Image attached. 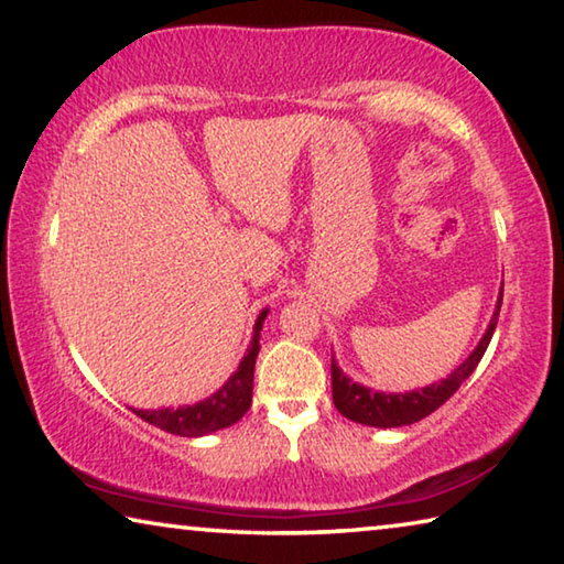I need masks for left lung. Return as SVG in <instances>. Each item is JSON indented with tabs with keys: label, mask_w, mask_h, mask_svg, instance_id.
<instances>
[{
	"label": "left lung",
	"mask_w": 564,
	"mask_h": 564,
	"mask_svg": "<svg viewBox=\"0 0 564 564\" xmlns=\"http://www.w3.org/2000/svg\"><path fill=\"white\" fill-rule=\"evenodd\" d=\"M500 305H502V289H500L498 308L492 313L490 326L485 330V336L480 338V343H477V348L470 352V356H467L451 376L443 378L441 383L410 390V393H378L373 388L360 386L343 373L336 358H330L333 403H336L338 413L352 420V423L370 425V427H403L427 417L433 410L441 408L477 368V362H480L485 350L490 346L495 326H498Z\"/></svg>",
	"instance_id": "left-lung-1"
}]
</instances>
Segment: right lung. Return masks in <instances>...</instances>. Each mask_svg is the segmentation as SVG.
Segmentation results:
<instances>
[{"instance_id":"right-lung-1","label":"right lung","mask_w":564,"mask_h":564,"mask_svg":"<svg viewBox=\"0 0 564 564\" xmlns=\"http://www.w3.org/2000/svg\"><path fill=\"white\" fill-rule=\"evenodd\" d=\"M265 316H269V311H261V316L256 318L253 340L246 350L241 366H238L236 373L228 378L212 398H206L196 405L133 410V413H137L141 420H147V423L161 427V431L174 433L181 437H202L238 423V420L246 415V410L251 408L253 368H256V358H259V348H261L259 338H261Z\"/></svg>"}]
</instances>
